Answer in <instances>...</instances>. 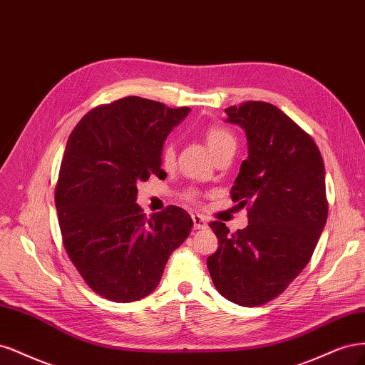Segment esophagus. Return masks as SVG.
<instances>
[{
    "mask_svg": "<svg viewBox=\"0 0 365 365\" xmlns=\"http://www.w3.org/2000/svg\"><path fill=\"white\" fill-rule=\"evenodd\" d=\"M192 222H194V229H206L207 227V220L202 215H192Z\"/></svg>",
    "mask_w": 365,
    "mask_h": 365,
    "instance_id": "obj_1",
    "label": "esophagus"
}]
</instances>
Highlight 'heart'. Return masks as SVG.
<instances>
[{
    "label": "heart",
    "instance_id": "b5f03b06",
    "mask_svg": "<svg viewBox=\"0 0 365 365\" xmlns=\"http://www.w3.org/2000/svg\"><path fill=\"white\" fill-rule=\"evenodd\" d=\"M205 139H206L210 155H214V153L220 150L237 147V139H235V136L225 127H218V125L209 127L205 133ZM173 160H174V147L173 144L168 143L162 148V162L165 163V165H171Z\"/></svg>",
    "mask_w": 365,
    "mask_h": 365
}]
</instances>
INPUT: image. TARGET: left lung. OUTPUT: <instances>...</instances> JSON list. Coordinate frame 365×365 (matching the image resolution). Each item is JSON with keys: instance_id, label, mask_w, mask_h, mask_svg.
Returning a JSON list of instances; mask_svg holds the SVG:
<instances>
[{"instance_id": "1", "label": "left lung", "mask_w": 365, "mask_h": 365, "mask_svg": "<svg viewBox=\"0 0 365 365\" xmlns=\"http://www.w3.org/2000/svg\"><path fill=\"white\" fill-rule=\"evenodd\" d=\"M225 112L247 138L249 156L230 194L249 205V226L230 233L210 222L220 245L207 268L222 297L259 307L287 289L319 242L327 220L324 163L312 138L276 106L245 101Z\"/></svg>"}]
</instances>
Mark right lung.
Segmentation results:
<instances>
[{
    "instance_id": "right-lung-1",
    "label": "right lung",
    "mask_w": 365,
    "mask_h": 365,
    "mask_svg": "<svg viewBox=\"0 0 365 365\" xmlns=\"http://www.w3.org/2000/svg\"><path fill=\"white\" fill-rule=\"evenodd\" d=\"M190 108L140 97L100 106L69 135L56 186V209L69 259L104 299L128 303L159 285L173 250L190 237L186 210L147 217L138 182L165 179L162 148Z\"/></svg>"
}]
</instances>
